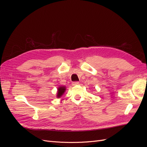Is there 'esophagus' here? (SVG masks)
<instances>
[{
  "label": "esophagus",
  "mask_w": 147,
  "mask_h": 147,
  "mask_svg": "<svg viewBox=\"0 0 147 147\" xmlns=\"http://www.w3.org/2000/svg\"><path fill=\"white\" fill-rule=\"evenodd\" d=\"M72 84L73 86H75V85H78V84H79V82H72Z\"/></svg>",
  "instance_id": "esophagus-1"
}]
</instances>
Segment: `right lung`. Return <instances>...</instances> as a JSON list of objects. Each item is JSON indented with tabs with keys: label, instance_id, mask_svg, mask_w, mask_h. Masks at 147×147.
Here are the masks:
<instances>
[{
	"label": "right lung",
	"instance_id": "1",
	"mask_svg": "<svg viewBox=\"0 0 147 147\" xmlns=\"http://www.w3.org/2000/svg\"><path fill=\"white\" fill-rule=\"evenodd\" d=\"M66 90L65 86H59L58 88H57V98H59L62 96L63 95L64 93L65 92V91Z\"/></svg>",
	"mask_w": 147,
	"mask_h": 147
}]
</instances>
